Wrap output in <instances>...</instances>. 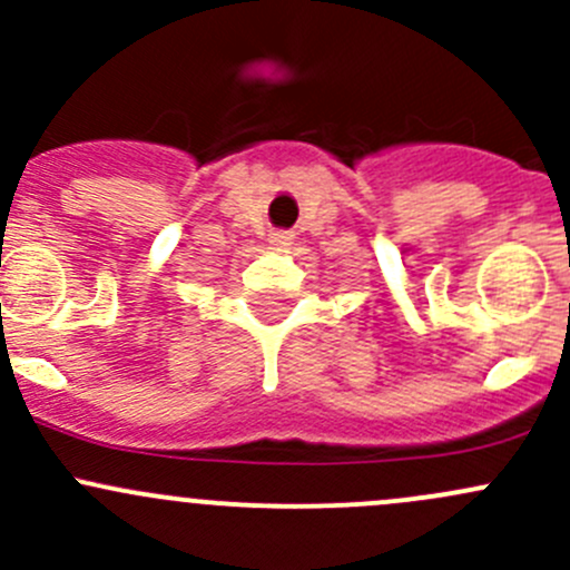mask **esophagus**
I'll use <instances>...</instances> for the list:
<instances>
[{
    "label": "esophagus",
    "mask_w": 570,
    "mask_h": 570,
    "mask_svg": "<svg viewBox=\"0 0 570 570\" xmlns=\"http://www.w3.org/2000/svg\"><path fill=\"white\" fill-rule=\"evenodd\" d=\"M269 243L278 245V248H286V245L295 243V234H292V232H273V234H269Z\"/></svg>",
    "instance_id": "34e87169"
}]
</instances>
